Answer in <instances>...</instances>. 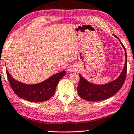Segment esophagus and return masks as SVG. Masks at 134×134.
Instances as JSON below:
<instances>
[{"mask_svg": "<svg viewBox=\"0 0 134 134\" xmlns=\"http://www.w3.org/2000/svg\"><path fill=\"white\" fill-rule=\"evenodd\" d=\"M77 67H75V65H71V66H70V67H69V69H68V70L69 72H74V71H75V70H77Z\"/></svg>", "mask_w": 134, "mask_h": 134, "instance_id": "34e87169", "label": "esophagus"}]
</instances>
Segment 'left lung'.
I'll return each mask as SVG.
<instances>
[{
	"label": "left lung",
	"mask_w": 134,
	"mask_h": 134,
	"mask_svg": "<svg viewBox=\"0 0 134 134\" xmlns=\"http://www.w3.org/2000/svg\"><path fill=\"white\" fill-rule=\"evenodd\" d=\"M114 36L118 38L115 35ZM119 42L125 51V63L121 73L115 80L104 84H96L91 82L79 74L80 82L77 88L79 96L83 99L92 102L104 100L114 96L121 88L126 77L127 57L125 47L121 42Z\"/></svg>",
	"instance_id": "8db88e82"
}]
</instances>
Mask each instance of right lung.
<instances>
[{"mask_svg": "<svg viewBox=\"0 0 134 134\" xmlns=\"http://www.w3.org/2000/svg\"><path fill=\"white\" fill-rule=\"evenodd\" d=\"M6 72L9 83L15 94L22 99L32 102H43L51 99L54 94L59 81L65 75V71L64 70L40 83L27 84L13 78L7 69Z\"/></svg>", "mask_w": 134, "mask_h": 134, "instance_id": "1", "label": "right lung"}]
</instances>
